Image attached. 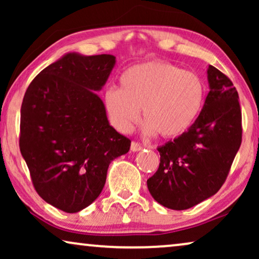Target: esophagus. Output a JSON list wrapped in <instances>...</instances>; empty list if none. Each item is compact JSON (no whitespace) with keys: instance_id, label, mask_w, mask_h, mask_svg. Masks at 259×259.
I'll return each mask as SVG.
<instances>
[{"instance_id":"1","label":"esophagus","mask_w":259,"mask_h":259,"mask_svg":"<svg viewBox=\"0 0 259 259\" xmlns=\"http://www.w3.org/2000/svg\"><path fill=\"white\" fill-rule=\"evenodd\" d=\"M140 150H143V146L139 143H137V141H132V144H131V151L138 152Z\"/></svg>"}]
</instances>
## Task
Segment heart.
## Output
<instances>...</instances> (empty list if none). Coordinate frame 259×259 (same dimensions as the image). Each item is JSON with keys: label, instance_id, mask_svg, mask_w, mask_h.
<instances>
[{"label": "heart", "instance_id": "b5f03b06", "mask_svg": "<svg viewBox=\"0 0 259 259\" xmlns=\"http://www.w3.org/2000/svg\"><path fill=\"white\" fill-rule=\"evenodd\" d=\"M205 84L196 73L173 63L151 61L131 67L120 77V88L108 87L104 105L113 125L130 132L140 118L147 133L176 138L199 115Z\"/></svg>", "mask_w": 259, "mask_h": 259}]
</instances>
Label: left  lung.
<instances>
[{
    "instance_id": "8db88e82",
    "label": "left lung",
    "mask_w": 259,
    "mask_h": 259,
    "mask_svg": "<svg viewBox=\"0 0 259 259\" xmlns=\"http://www.w3.org/2000/svg\"><path fill=\"white\" fill-rule=\"evenodd\" d=\"M204 107L186 132L158 147L160 164L147 180L162 206L186 210L213 196L225 183L242 144V111L232 81L208 66Z\"/></svg>"
}]
</instances>
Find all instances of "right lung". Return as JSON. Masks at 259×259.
Masks as SVG:
<instances>
[{
  "instance_id": "right-lung-1",
  "label": "right lung",
  "mask_w": 259,
  "mask_h": 259,
  "mask_svg": "<svg viewBox=\"0 0 259 259\" xmlns=\"http://www.w3.org/2000/svg\"><path fill=\"white\" fill-rule=\"evenodd\" d=\"M114 65L109 54L69 53L41 70L23 97L21 154L38 196L67 213L93 203L109 162L130 151L131 140L109 126L94 93Z\"/></svg>"
}]
</instances>
